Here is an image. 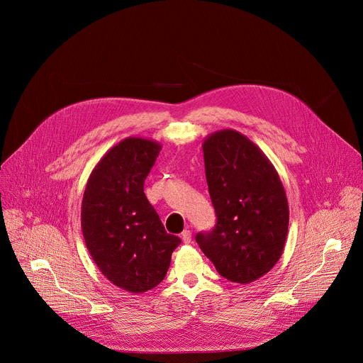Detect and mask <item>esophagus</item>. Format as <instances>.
<instances>
[{"mask_svg": "<svg viewBox=\"0 0 363 363\" xmlns=\"http://www.w3.org/2000/svg\"><path fill=\"white\" fill-rule=\"evenodd\" d=\"M181 238H182V241H184L185 244L191 242V238H192V234H191V231H189V230H185V231L181 234Z\"/></svg>", "mask_w": 363, "mask_h": 363, "instance_id": "34e87169", "label": "esophagus"}]
</instances>
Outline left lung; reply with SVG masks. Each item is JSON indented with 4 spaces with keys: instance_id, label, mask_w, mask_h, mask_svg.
Instances as JSON below:
<instances>
[{
    "instance_id": "8db88e82",
    "label": "left lung",
    "mask_w": 363,
    "mask_h": 363,
    "mask_svg": "<svg viewBox=\"0 0 363 363\" xmlns=\"http://www.w3.org/2000/svg\"><path fill=\"white\" fill-rule=\"evenodd\" d=\"M202 150L217 224L195 240L220 276L252 283L276 266L284 250L289 230L284 186L264 152L234 129L208 135Z\"/></svg>"
}]
</instances>
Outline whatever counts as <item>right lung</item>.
Here are the masks:
<instances>
[{
  "mask_svg": "<svg viewBox=\"0 0 363 363\" xmlns=\"http://www.w3.org/2000/svg\"><path fill=\"white\" fill-rule=\"evenodd\" d=\"M160 142L129 136L93 168L82 201V231L93 262L111 283L130 293L157 287L181 244L149 203L143 184Z\"/></svg>",
  "mask_w": 363,
  "mask_h": 363,
  "instance_id": "right-lung-1",
  "label": "right lung"
}]
</instances>
